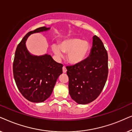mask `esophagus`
Returning <instances> with one entry per match:
<instances>
[{
	"instance_id": "1",
	"label": "esophagus",
	"mask_w": 132,
	"mask_h": 132,
	"mask_svg": "<svg viewBox=\"0 0 132 132\" xmlns=\"http://www.w3.org/2000/svg\"><path fill=\"white\" fill-rule=\"evenodd\" d=\"M62 71H63V73H65L67 72V68L65 66H63L62 67Z\"/></svg>"
}]
</instances>
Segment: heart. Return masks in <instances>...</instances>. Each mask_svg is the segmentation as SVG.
I'll use <instances>...</instances> for the list:
<instances>
[{
	"instance_id": "1",
	"label": "heart",
	"mask_w": 132,
	"mask_h": 132,
	"mask_svg": "<svg viewBox=\"0 0 132 132\" xmlns=\"http://www.w3.org/2000/svg\"><path fill=\"white\" fill-rule=\"evenodd\" d=\"M90 50V46L87 41L77 38H71L62 41L58 46L54 44L52 50L58 57H62L64 53H68L67 59L72 64L82 62L86 59Z\"/></svg>"
}]
</instances>
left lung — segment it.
I'll use <instances>...</instances> for the list:
<instances>
[{
	"label": "left lung",
	"instance_id": "8db88e82",
	"mask_svg": "<svg viewBox=\"0 0 132 132\" xmlns=\"http://www.w3.org/2000/svg\"><path fill=\"white\" fill-rule=\"evenodd\" d=\"M68 89L71 98L85 104L95 100L102 93L108 75V55L102 40L93 37L89 57L67 68Z\"/></svg>",
	"mask_w": 132,
	"mask_h": 132
}]
</instances>
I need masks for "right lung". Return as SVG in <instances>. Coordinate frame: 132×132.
Here are the masks:
<instances>
[{
    "label": "right lung",
    "mask_w": 132,
    "mask_h": 132,
    "mask_svg": "<svg viewBox=\"0 0 132 132\" xmlns=\"http://www.w3.org/2000/svg\"><path fill=\"white\" fill-rule=\"evenodd\" d=\"M49 29L43 26L28 32L18 44L15 52L13 75L16 85L23 96L32 102H43L47 99L62 73V64L56 62L47 54L30 55L25 44L30 34Z\"/></svg>",
    "instance_id": "obj_1"
}]
</instances>
